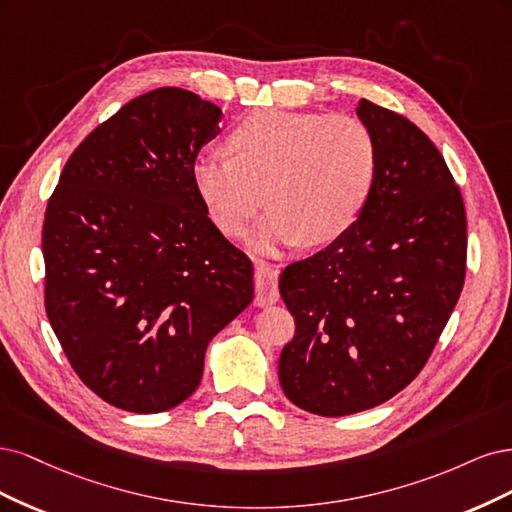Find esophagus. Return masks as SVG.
Masks as SVG:
<instances>
[{"instance_id": "esophagus-1", "label": "esophagus", "mask_w": 512, "mask_h": 512, "mask_svg": "<svg viewBox=\"0 0 512 512\" xmlns=\"http://www.w3.org/2000/svg\"><path fill=\"white\" fill-rule=\"evenodd\" d=\"M255 304L257 306H268L278 302V270L272 263L259 261L255 268Z\"/></svg>"}]
</instances>
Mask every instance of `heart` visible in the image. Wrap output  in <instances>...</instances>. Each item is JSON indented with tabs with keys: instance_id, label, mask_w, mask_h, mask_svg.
<instances>
[{
	"instance_id": "1",
	"label": "heart",
	"mask_w": 512,
	"mask_h": 512,
	"mask_svg": "<svg viewBox=\"0 0 512 512\" xmlns=\"http://www.w3.org/2000/svg\"><path fill=\"white\" fill-rule=\"evenodd\" d=\"M229 148L234 157L195 161L193 185L227 236H242L268 200L255 234L261 251L300 236L308 244L334 240L374 185L376 140L349 114L255 110L232 129Z\"/></svg>"
}]
</instances>
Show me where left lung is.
I'll use <instances>...</instances> for the list:
<instances>
[{
    "label": "left lung",
    "instance_id": "8db88e82",
    "mask_svg": "<svg viewBox=\"0 0 512 512\" xmlns=\"http://www.w3.org/2000/svg\"><path fill=\"white\" fill-rule=\"evenodd\" d=\"M376 176L357 221L280 274L295 319L278 381L321 417L387 402L415 381L466 278L464 197L436 144L402 114L359 100Z\"/></svg>",
    "mask_w": 512,
    "mask_h": 512
}]
</instances>
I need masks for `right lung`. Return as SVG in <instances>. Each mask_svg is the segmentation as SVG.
Instances as JSON below:
<instances>
[{"label":"right lung","mask_w":512,"mask_h":512,"mask_svg":"<svg viewBox=\"0 0 512 512\" xmlns=\"http://www.w3.org/2000/svg\"><path fill=\"white\" fill-rule=\"evenodd\" d=\"M221 117L191 91H148L76 146L48 200L46 315L80 381L117 408L185 402L208 342L253 300L251 259L193 185Z\"/></svg>","instance_id":"right-lung-1"}]
</instances>
